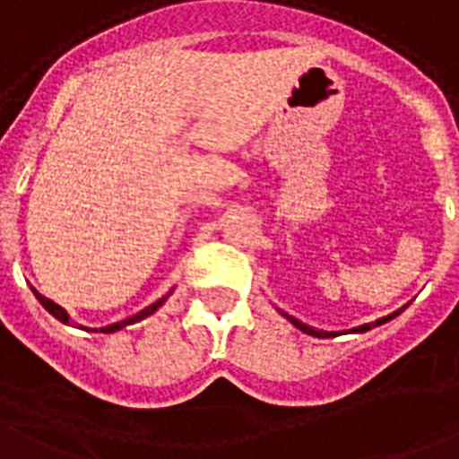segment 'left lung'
Segmentation results:
<instances>
[{
  "label": "left lung",
  "instance_id": "8db88e82",
  "mask_svg": "<svg viewBox=\"0 0 459 459\" xmlns=\"http://www.w3.org/2000/svg\"><path fill=\"white\" fill-rule=\"evenodd\" d=\"M406 306H408V303H406ZM406 306H402V307H399V310H394V313L385 315V317H378V319H376V322H367V325L352 326V329H345V331H325V329H315V326L306 325V322H301V319H296L294 315L284 313V310H280V307H277V310H280V313H282L284 317H287L289 322H291V325L296 326V329H301L303 333H307V336H317V338H333V336H338V333H364V331H371L373 326H380V325H385V322H390V319H394L396 315L402 313V310H403V307H406Z\"/></svg>",
  "mask_w": 459,
  "mask_h": 459
}]
</instances>
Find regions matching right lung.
<instances>
[{"instance_id":"1","label":"right lung","mask_w":459,"mask_h":459,"mask_svg":"<svg viewBox=\"0 0 459 459\" xmlns=\"http://www.w3.org/2000/svg\"><path fill=\"white\" fill-rule=\"evenodd\" d=\"M32 291H34V296H37V301L41 303V306L46 307V310H48V313L53 315V317L57 319V322H63V325H69V326H79V329H86V331H91L88 329V326H81V325H76V322H72V317H69V313L67 310H65L63 306H57V303H53L51 299H46V296H41L39 291H37V289L32 287ZM172 294V289L170 291H168V294L165 296H160V299H158V301H153L152 306H146L144 310H140V313L137 315H133V317H126V319H121V322H114V325H109V326H102V333H114V331H121L123 326H128V325H134V322H140V319H144V317H149V315H153L158 310V307L163 306L165 301H168V296ZM92 331H98V329H92Z\"/></svg>"}]
</instances>
